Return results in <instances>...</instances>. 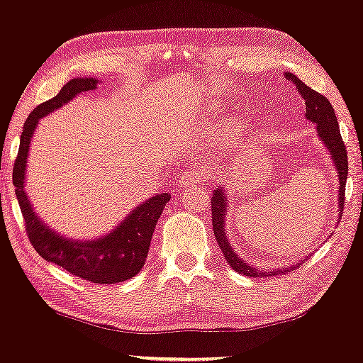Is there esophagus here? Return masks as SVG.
I'll return each mask as SVG.
<instances>
[{
  "instance_id": "34e87169",
  "label": "esophagus",
  "mask_w": 363,
  "mask_h": 363,
  "mask_svg": "<svg viewBox=\"0 0 363 363\" xmlns=\"http://www.w3.org/2000/svg\"><path fill=\"white\" fill-rule=\"evenodd\" d=\"M199 182H208V176L201 172L199 169L189 167L182 172L181 176V184L182 186H191V184H199Z\"/></svg>"
}]
</instances>
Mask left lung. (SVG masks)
<instances>
[{"mask_svg":"<svg viewBox=\"0 0 363 363\" xmlns=\"http://www.w3.org/2000/svg\"><path fill=\"white\" fill-rule=\"evenodd\" d=\"M285 77L290 82H294L297 85V90L301 91L303 102H306V118L315 123L318 126V135L323 140V143L326 145L329 153H331L333 162H335V167L338 170L340 177V194H338V208H340V216L343 215L345 206V186H347V176H348V155H347V147H345L343 138L340 135V126L338 121H336V114L333 106L324 95H320L319 91L312 90L311 86H307L301 78H297L295 74L285 73ZM225 211H227V198H225L223 189L216 187L211 196V223H213V232L216 237V242H218L220 249H222L223 257L227 259L228 264L235 269L237 273L245 274V277L252 278H266V277H277L280 273H286L291 268H283V269H273V272L266 273L261 269L252 268L247 262L240 259L237 254L232 251L230 242H228L227 234H225Z\"/></svg>","mask_w":363,"mask_h":363,"instance_id":"obj_1","label":"left lung"}]
</instances>
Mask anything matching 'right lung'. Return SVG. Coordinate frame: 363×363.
<instances>
[{
  "mask_svg": "<svg viewBox=\"0 0 363 363\" xmlns=\"http://www.w3.org/2000/svg\"><path fill=\"white\" fill-rule=\"evenodd\" d=\"M95 78H74L69 80L51 101L40 104L30 112L23 124L20 136V148L13 165V186L20 210L25 220V230L28 240L39 256L45 261L61 266L68 273L91 283H119L129 280L143 268L150 249L155 225L164 211L165 203L170 199L169 193H158L141 203L121 222L114 230L101 239L73 240L66 239L45 225L35 215L28 196L23 189L25 167H27L28 147H30L34 129L39 119L49 112L60 109L82 91L97 89Z\"/></svg>",
  "mask_w": 363,
  "mask_h": 363,
  "instance_id": "1",
  "label": "right lung"
}]
</instances>
